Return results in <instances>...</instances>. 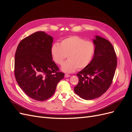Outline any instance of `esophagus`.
I'll use <instances>...</instances> for the list:
<instances>
[{
	"label": "esophagus",
	"instance_id": "obj_1",
	"mask_svg": "<svg viewBox=\"0 0 132 132\" xmlns=\"http://www.w3.org/2000/svg\"><path fill=\"white\" fill-rule=\"evenodd\" d=\"M64 76H65V78H69V77H70V75H69V74H65Z\"/></svg>",
	"mask_w": 132,
	"mask_h": 132
}]
</instances>
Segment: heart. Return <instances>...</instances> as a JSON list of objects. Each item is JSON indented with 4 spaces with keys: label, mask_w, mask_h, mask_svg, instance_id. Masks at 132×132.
<instances>
[{
    "label": "heart",
    "mask_w": 132,
    "mask_h": 132,
    "mask_svg": "<svg viewBox=\"0 0 132 132\" xmlns=\"http://www.w3.org/2000/svg\"><path fill=\"white\" fill-rule=\"evenodd\" d=\"M96 46L93 41L78 36H71L63 39L60 44H53L51 54L53 61L61 65L67 58L69 59L63 64L62 69L64 72L72 73L85 68L93 61L95 53Z\"/></svg>",
    "instance_id": "1"
}]
</instances>
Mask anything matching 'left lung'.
I'll return each instance as SVG.
<instances>
[{
    "mask_svg": "<svg viewBox=\"0 0 132 132\" xmlns=\"http://www.w3.org/2000/svg\"><path fill=\"white\" fill-rule=\"evenodd\" d=\"M95 53L89 65L77 74L79 82L74 92L81 98L93 100L106 93L110 87L117 60L112 45L105 38L96 36Z\"/></svg>",
    "mask_w": 132,
    "mask_h": 132,
    "instance_id": "8db88e82",
    "label": "left lung"
}]
</instances>
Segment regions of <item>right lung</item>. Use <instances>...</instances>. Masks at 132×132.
<instances>
[{"mask_svg": "<svg viewBox=\"0 0 132 132\" xmlns=\"http://www.w3.org/2000/svg\"><path fill=\"white\" fill-rule=\"evenodd\" d=\"M53 37L37 31L23 38L16 51L14 74L23 92L35 100L45 101L52 96L64 73L52 61Z\"/></svg>", "mask_w": 132, "mask_h": 132, "instance_id": "right-lung-1", "label": "right lung"}]
</instances>
